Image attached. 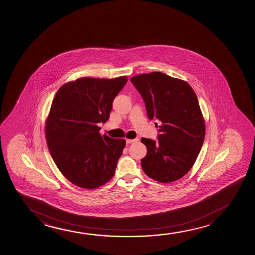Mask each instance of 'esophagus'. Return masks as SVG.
Masks as SVG:
<instances>
[{
	"mask_svg": "<svg viewBox=\"0 0 255 255\" xmlns=\"http://www.w3.org/2000/svg\"><path fill=\"white\" fill-rule=\"evenodd\" d=\"M137 140H138V138H135V139H126V143H134V142H136V141H137Z\"/></svg>",
	"mask_w": 255,
	"mask_h": 255,
	"instance_id": "34e87169",
	"label": "esophagus"
}]
</instances>
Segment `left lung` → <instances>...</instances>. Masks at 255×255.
Masks as SVG:
<instances>
[{
	"mask_svg": "<svg viewBox=\"0 0 255 255\" xmlns=\"http://www.w3.org/2000/svg\"><path fill=\"white\" fill-rule=\"evenodd\" d=\"M130 82L143 98L149 119L160 121L155 123L157 141L141 139L147 148L142 169L156 181H176L195 163L206 135L195 92L185 81L161 72L137 75Z\"/></svg>",
	"mask_w": 255,
	"mask_h": 255,
	"instance_id": "8db88e82",
	"label": "left lung"
}]
</instances>
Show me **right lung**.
I'll return each mask as SVG.
<instances>
[{
  "mask_svg": "<svg viewBox=\"0 0 255 255\" xmlns=\"http://www.w3.org/2000/svg\"><path fill=\"white\" fill-rule=\"evenodd\" d=\"M127 81L83 77L56 92L46 120V140L56 166L74 185L97 188L115 174L126 140L101 136L98 124L108 120Z\"/></svg>",
  "mask_w": 255,
  "mask_h": 255,
  "instance_id": "right-lung-1",
  "label": "right lung"
}]
</instances>
